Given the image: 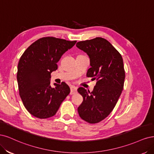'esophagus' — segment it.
I'll list each match as a JSON object with an SVG mask.
<instances>
[{
	"label": "esophagus",
	"mask_w": 154,
	"mask_h": 154,
	"mask_svg": "<svg viewBox=\"0 0 154 154\" xmlns=\"http://www.w3.org/2000/svg\"><path fill=\"white\" fill-rule=\"evenodd\" d=\"M77 92V88L75 86H71L70 88V94L71 95H73Z\"/></svg>",
	"instance_id": "34e87169"
}]
</instances>
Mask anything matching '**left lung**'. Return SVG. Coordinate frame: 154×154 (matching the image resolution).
<instances>
[{"label":"left lung","instance_id":"left-lung-1","mask_svg":"<svg viewBox=\"0 0 154 154\" xmlns=\"http://www.w3.org/2000/svg\"><path fill=\"white\" fill-rule=\"evenodd\" d=\"M76 46L90 57L91 68L87 76L97 81L91 92L82 87L78 89L83 97L78 112L83 120L97 123L112 112L122 92L125 77L123 59L120 52L102 38L79 42Z\"/></svg>","mask_w":154,"mask_h":154}]
</instances>
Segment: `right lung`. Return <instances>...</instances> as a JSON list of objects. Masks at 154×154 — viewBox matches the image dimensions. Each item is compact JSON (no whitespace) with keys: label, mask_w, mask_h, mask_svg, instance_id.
Wrapping results in <instances>:
<instances>
[{"label":"right lung","mask_w":154,"mask_h":154,"mask_svg":"<svg viewBox=\"0 0 154 154\" xmlns=\"http://www.w3.org/2000/svg\"><path fill=\"white\" fill-rule=\"evenodd\" d=\"M77 41L43 37L32 43L20 58L17 81L19 94L28 112L45 119L56 115L63 101L70 92L67 84L51 86V74L57 69L63 54Z\"/></svg>","instance_id":"right-lung-1"}]
</instances>
